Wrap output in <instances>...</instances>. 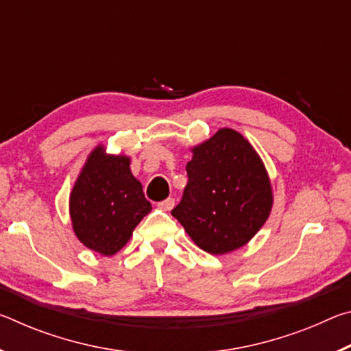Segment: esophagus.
<instances>
[{
	"label": "esophagus",
	"instance_id": "1",
	"mask_svg": "<svg viewBox=\"0 0 351 351\" xmlns=\"http://www.w3.org/2000/svg\"><path fill=\"white\" fill-rule=\"evenodd\" d=\"M173 206H175V199L173 198H167L165 201H161V203L158 204L159 209L165 210V212H169V210L173 209Z\"/></svg>",
	"mask_w": 351,
	"mask_h": 351
}]
</instances>
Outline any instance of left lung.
Returning <instances> with one entry per match:
<instances>
[{
    "instance_id": "left-lung-1",
    "label": "left lung",
    "mask_w": 351,
    "mask_h": 351,
    "mask_svg": "<svg viewBox=\"0 0 351 351\" xmlns=\"http://www.w3.org/2000/svg\"><path fill=\"white\" fill-rule=\"evenodd\" d=\"M189 182L173 215L203 251L221 255L245 246L272 209L268 171L247 139L219 128L192 148Z\"/></svg>"
}]
</instances>
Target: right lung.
Returning <instances> with one entry per match:
<instances>
[{
    "label": "right lung",
    "mask_w": 351,
    "mask_h": 351,
    "mask_svg": "<svg viewBox=\"0 0 351 351\" xmlns=\"http://www.w3.org/2000/svg\"><path fill=\"white\" fill-rule=\"evenodd\" d=\"M152 204L130 170L125 154H106L97 145L69 195V215L77 239L102 255H114L127 245Z\"/></svg>",
    "instance_id": "obj_1"
}]
</instances>
